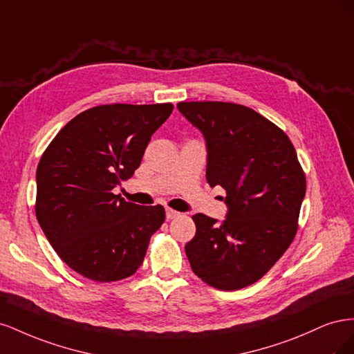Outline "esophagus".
<instances>
[{"label": "esophagus", "mask_w": 354, "mask_h": 354, "mask_svg": "<svg viewBox=\"0 0 354 354\" xmlns=\"http://www.w3.org/2000/svg\"><path fill=\"white\" fill-rule=\"evenodd\" d=\"M180 216V212L173 209V208H167V218H177Z\"/></svg>", "instance_id": "esophagus-1"}]
</instances>
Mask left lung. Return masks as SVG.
<instances>
[{"label": "left lung", "mask_w": 354, "mask_h": 354, "mask_svg": "<svg viewBox=\"0 0 354 354\" xmlns=\"http://www.w3.org/2000/svg\"><path fill=\"white\" fill-rule=\"evenodd\" d=\"M178 111L207 140V180L226 190V220L195 214L185 250L194 273L221 291L250 286L292 243L306 174L283 130L251 108L226 102H181Z\"/></svg>", "instance_id": "8db88e82"}]
</instances>
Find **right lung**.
Returning a JSON list of instances; mask_svg holds the SVG:
<instances>
[{
    "label": "right lung",
    "instance_id": "right-lung-1",
    "mask_svg": "<svg viewBox=\"0 0 354 354\" xmlns=\"http://www.w3.org/2000/svg\"><path fill=\"white\" fill-rule=\"evenodd\" d=\"M171 103L100 104L71 120L37 168L35 214L57 255L95 282L125 279L142 266L162 205L140 207L113 194L140 167Z\"/></svg>",
    "mask_w": 354,
    "mask_h": 354
}]
</instances>
